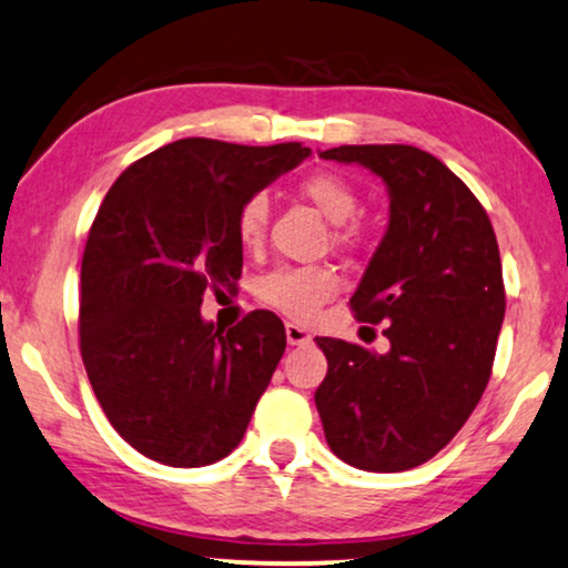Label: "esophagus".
<instances>
[{
	"label": "esophagus",
	"instance_id": "obj_1",
	"mask_svg": "<svg viewBox=\"0 0 568 568\" xmlns=\"http://www.w3.org/2000/svg\"><path fill=\"white\" fill-rule=\"evenodd\" d=\"M285 337H287V345H308L311 342V334L293 322L285 324Z\"/></svg>",
	"mask_w": 568,
	"mask_h": 568
}]
</instances>
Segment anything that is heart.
<instances>
[{
	"label": "heart",
	"mask_w": 568,
	"mask_h": 568,
	"mask_svg": "<svg viewBox=\"0 0 568 568\" xmlns=\"http://www.w3.org/2000/svg\"><path fill=\"white\" fill-rule=\"evenodd\" d=\"M301 195L308 197L326 219L334 221V239L339 244H355L361 226L349 219L361 207V193L339 172H311L301 180ZM270 223V201L265 193H252L244 197L236 211V236L246 250L262 244ZM339 291V277L329 265H303L277 267L260 281V298L281 311L285 316L306 318Z\"/></svg>",
	"instance_id": "heart-1"
}]
</instances>
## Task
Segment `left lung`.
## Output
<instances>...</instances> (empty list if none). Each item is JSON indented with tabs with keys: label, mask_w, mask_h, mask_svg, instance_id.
Segmentation results:
<instances>
[{
	"label": "left lung",
	"mask_w": 568,
	"mask_h": 568,
	"mask_svg": "<svg viewBox=\"0 0 568 568\" xmlns=\"http://www.w3.org/2000/svg\"><path fill=\"white\" fill-rule=\"evenodd\" d=\"M383 178L390 221L349 308L383 329L373 353L316 337L326 378L316 388L332 453L349 466L396 474L422 466L458 435L489 383L505 318V281L491 221L440 159L404 143L318 154Z\"/></svg>",
	"instance_id": "1"
}]
</instances>
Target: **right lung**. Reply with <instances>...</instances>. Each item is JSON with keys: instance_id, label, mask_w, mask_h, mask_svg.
<instances>
[{"instance_id": "obj_1", "label": "right lung", "mask_w": 568, "mask_h": 568, "mask_svg": "<svg viewBox=\"0 0 568 568\" xmlns=\"http://www.w3.org/2000/svg\"><path fill=\"white\" fill-rule=\"evenodd\" d=\"M311 154L301 143L182 139L113 182L82 257L79 349L123 440L174 468L215 463L242 443L285 353L273 311L223 332L203 293L242 277L236 211Z\"/></svg>"}]
</instances>
